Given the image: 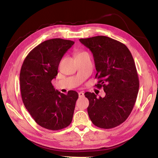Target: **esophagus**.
Returning a JSON list of instances; mask_svg holds the SVG:
<instances>
[{"label":"esophagus","mask_w":158,"mask_h":158,"mask_svg":"<svg viewBox=\"0 0 158 158\" xmlns=\"http://www.w3.org/2000/svg\"><path fill=\"white\" fill-rule=\"evenodd\" d=\"M79 97H83V96H84V93H83V92H79Z\"/></svg>","instance_id":"obj_1"}]
</instances>
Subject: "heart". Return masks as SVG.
Returning <instances> with one entry per match:
<instances>
[{
  "label": "heart",
  "instance_id": "1",
  "mask_svg": "<svg viewBox=\"0 0 158 158\" xmlns=\"http://www.w3.org/2000/svg\"><path fill=\"white\" fill-rule=\"evenodd\" d=\"M85 52H77V53H76V57L77 56H81V55H82V54H83V53H85Z\"/></svg>",
  "mask_w": 158,
  "mask_h": 158
}]
</instances>
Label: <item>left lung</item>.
<instances>
[{
    "instance_id": "8db88e82",
    "label": "left lung",
    "mask_w": 158,
    "mask_h": 158,
    "mask_svg": "<svg viewBox=\"0 0 158 158\" xmlns=\"http://www.w3.org/2000/svg\"><path fill=\"white\" fill-rule=\"evenodd\" d=\"M92 52L99 80L97 88H103L104 98L85 92L89 100L88 113L97 127L110 129L125 122L132 112L139 88V80L132 53L118 41L105 36L80 39Z\"/></svg>"
}]
</instances>
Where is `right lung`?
<instances>
[{"label":"right lung","mask_w":158,"mask_h":158,"mask_svg":"<svg viewBox=\"0 0 158 158\" xmlns=\"http://www.w3.org/2000/svg\"><path fill=\"white\" fill-rule=\"evenodd\" d=\"M74 43L62 39L40 43L26 57L20 70L23 105L36 123L48 130H61L72 122L78 93H60L53 88L52 80L58 75L63 56Z\"/></svg>","instance_id":"1"}]
</instances>
